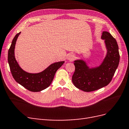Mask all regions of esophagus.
Listing matches in <instances>:
<instances>
[{"instance_id":"obj_1","label":"esophagus","mask_w":129,"mask_h":129,"mask_svg":"<svg viewBox=\"0 0 129 129\" xmlns=\"http://www.w3.org/2000/svg\"><path fill=\"white\" fill-rule=\"evenodd\" d=\"M75 55L73 54H69L68 55H67V59L70 61H73L74 59H75Z\"/></svg>"}]
</instances>
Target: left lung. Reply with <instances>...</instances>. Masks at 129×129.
I'll list each match as a JSON object with an SVG mask.
<instances>
[{
    "mask_svg": "<svg viewBox=\"0 0 129 129\" xmlns=\"http://www.w3.org/2000/svg\"><path fill=\"white\" fill-rule=\"evenodd\" d=\"M101 38L105 40L107 54L98 67L89 68L82 60L74 61L75 71L72 77L74 85L81 90L89 92L109 85L118 66L120 54L116 40L108 32H103Z\"/></svg>",
    "mask_w": 129,
    "mask_h": 129,
    "instance_id": "left-lung-1",
    "label": "left lung"
}]
</instances>
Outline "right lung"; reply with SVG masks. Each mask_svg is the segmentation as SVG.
Here are the masks:
<instances>
[{
	"mask_svg": "<svg viewBox=\"0 0 129 129\" xmlns=\"http://www.w3.org/2000/svg\"><path fill=\"white\" fill-rule=\"evenodd\" d=\"M20 32L14 38L8 53V61L12 75L14 79L20 85L27 90L33 92H38L50 85L56 71L61 67L64 61H60L51 64L44 71L38 74H30L24 71L19 66L15 59L14 49L16 40Z\"/></svg>",
	"mask_w": 129,
	"mask_h": 129,
	"instance_id": "right-lung-1",
	"label": "right lung"
}]
</instances>
